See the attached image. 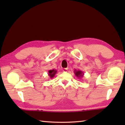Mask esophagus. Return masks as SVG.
Instances as JSON below:
<instances>
[{"instance_id": "esophagus-1", "label": "esophagus", "mask_w": 125, "mask_h": 125, "mask_svg": "<svg viewBox=\"0 0 125 125\" xmlns=\"http://www.w3.org/2000/svg\"><path fill=\"white\" fill-rule=\"evenodd\" d=\"M63 71H64V72H67V71H68V68H64L63 69Z\"/></svg>"}]
</instances>
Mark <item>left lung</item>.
<instances>
[{
    "label": "left lung",
    "instance_id": "left-lung-1",
    "mask_svg": "<svg viewBox=\"0 0 125 125\" xmlns=\"http://www.w3.org/2000/svg\"><path fill=\"white\" fill-rule=\"evenodd\" d=\"M74 73H75L76 76L78 78H82L84 76V73L83 71L80 70H75L74 71Z\"/></svg>",
    "mask_w": 125,
    "mask_h": 125
}]
</instances>
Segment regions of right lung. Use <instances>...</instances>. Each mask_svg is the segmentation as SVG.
<instances>
[{
    "mask_svg": "<svg viewBox=\"0 0 125 125\" xmlns=\"http://www.w3.org/2000/svg\"><path fill=\"white\" fill-rule=\"evenodd\" d=\"M57 73V70L55 69H52V70H50L48 71V76H49V77L50 78H52L55 75H56V73Z\"/></svg>",
    "mask_w": 125,
    "mask_h": 125,
    "instance_id": "obj_1",
    "label": "right lung"
}]
</instances>
